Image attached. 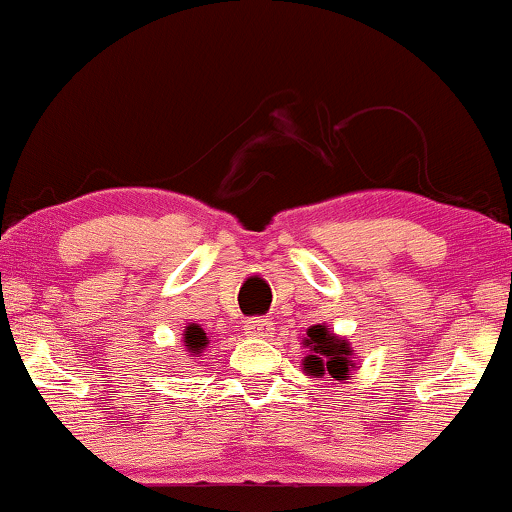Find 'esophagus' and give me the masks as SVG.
Wrapping results in <instances>:
<instances>
[{"mask_svg": "<svg viewBox=\"0 0 512 512\" xmlns=\"http://www.w3.org/2000/svg\"><path fill=\"white\" fill-rule=\"evenodd\" d=\"M244 331H247V335H251V338H268V335L275 331V328H272L270 319L254 317V319H249L247 324H244Z\"/></svg>", "mask_w": 512, "mask_h": 512, "instance_id": "1", "label": "esophagus"}]
</instances>
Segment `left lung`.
<instances>
[{
	"instance_id": "1",
	"label": "left lung",
	"mask_w": 512,
	"mask_h": 512,
	"mask_svg": "<svg viewBox=\"0 0 512 512\" xmlns=\"http://www.w3.org/2000/svg\"><path fill=\"white\" fill-rule=\"evenodd\" d=\"M303 345L310 347V354L303 359V370L310 377L331 375L333 380L345 382L356 366L354 349L347 338L335 335L326 324L307 328Z\"/></svg>"
}]
</instances>
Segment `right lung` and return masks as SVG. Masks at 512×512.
Segmentation results:
<instances>
[{
	"instance_id": "obj_1",
	"label": "right lung",
	"mask_w": 512,
	"mask_h": 512,
	"mask_svg": "<svg viewBox=\"0 0 512 512\" xmlns=\"http://www.w3.org/2000/svg\"><path fill=\"white\" fill-rule=\"evenodd\" d=\"M209 345V338L207 333L202 331V328L198 324H188L184 328V347L188 354L193 356H200L202 352H205V347Z\"/></svg>"
}]
</instances>
